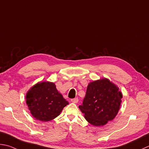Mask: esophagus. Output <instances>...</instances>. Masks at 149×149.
<instances>
[{
	"instance_id": "34e87169",
	"label": "esophagus",
	"mask_w": 149,
	"mask_h": 149,
	"mask_svg": "<svg viewBox=\"0 0 149 149\" xmlns=\"http://www.w3.org/2000/svg\"><path fill=\"white\" fill-rule=\"evenodd\" d=\"M71 101L73 103H77L78 102V98H74V99H72Z\"/></svg>"
}]
</instances>
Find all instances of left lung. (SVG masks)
<instances>
[{
  "label": "left lung",
  "instance_id": "1",
  "mask_svg": "<svg viewBox=\"0 0 149 149\" xmlns=\"http://www.w3.org/2000/svg\"><path fill=\"white\" fill-rule=\"evenodd\" d=\"M122 97L118 88L106 78L93 81L88 86L79 108L90 124L100 127L116 116Z\"/></svg>",
  "mask_w": 149,
  "mask_h": 149
}]
</instances>
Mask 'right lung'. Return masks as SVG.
Masks as SVG:
<instances>
[{"instance_id": "1", "label": "right lung", "mask_w": 149, "mask_h": 149, "mask_svg": "<svg viewBox=\"0 0 149 149\" xmlns=\"http://www.w3.org/2000/svg\"><path fill=\"white\" fill-rule=\"evenodd\" d=\"M26 104L33 117L41 121H49L60 114L69 104L57 90L54 83L40 82L28 91Z\"/></svg>"}]
</instances>
